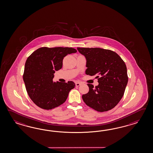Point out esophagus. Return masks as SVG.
Returning <instances> with one entry per match:
<instances>
[{"instance_id": "34e87169", "label": "esophagus", "mask_w": 153, "mask_h": 153, "mask_svg": "<svg viewBox=\"0 0 153 153\" xmlns=\"http://www.w3.org/2000/svg\"><path fill=\"white\" fill-rule=\"evenodd\" d=\"M81 83L80 82H77L76 83V87H78V86H79L81 85Z\"/></svg>"}]
</instances>
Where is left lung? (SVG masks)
I'll return each mask as SVG.
<instances>
[{
	"instance_id": "obj_1",
	"label": "left lung",
	"mask_w": 153,
	"mask_h": 153,
	"mask_svg": "<svg viewBox=\"0 0 153 153\" xmlns=\"http://www.w3.org/2000/svg\"><path fill=\"white\" fill-rule=\"evenodd\" d=\"M86 59V74L97 75L98 85L88 83L89 92L82 95L84 102L98 112L108 111L120 101L126 90L128 77L126 63L110 50L77 48Z\"/></svg>"
}]
</instances>
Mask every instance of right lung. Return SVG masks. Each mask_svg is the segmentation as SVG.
Listing matches in <instances>:
<instances>
[{"label": "right lung", "mask_w": 153, "mask_h": 153, "mask_svg": "<svg viewBox=\"0 0 153 153\" xmlns=\"http://www.w3.org/2000/svg\"><path fill=\"white\" fill-rule=\"evenodd\" d=\"M77 50L72 48L42 47L27 59L23 74L26 91L30 99L42 109H52L67 100L75 83L53 82V74L62 67L64 57Z\"/></svg>", "instance_id": "obj_1"}]
</instances>
